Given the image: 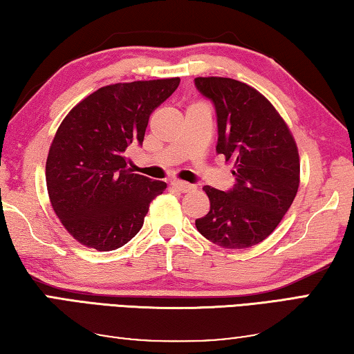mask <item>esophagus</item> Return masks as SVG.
Segmentation results:
<instances>
[{"instance_id": "34e87169", "label": "esophagus", "mask_w": 354, "mask_h": 354, "mask_svg": "<svg viewBox=\"0 0 354 354\" xmlns=\"http://www.w3.org/2000/svg\"><path fill=\"white\" fill-rule=\"evenodd\" d=\"M172 187L176 188L177 191H180V193H188V191H193L196 187L193 183H188V182H182V180H172Z\"/></svg>"}]
</instances>
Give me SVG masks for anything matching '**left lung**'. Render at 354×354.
<instances>
[{
    "mask_svg": "<svg viewBox=\"0 0 354 354\" xmlns=\"http://www.w3.org/2000/svg\"><path fill=\"white\" fill-rule=\"evenodd\" d=\"M194 86L215 106L216 152L235 161L234 187L204 188L210 212L196 227L221 248H251L277 227L297 196V144L274 106L251 86L221 77L194 78Z\"/></svg>",
    "mask_w": 354,
    "mask_h": 354,
    "instance_id": "obj_1",
    "label": "left lung"
}]
</instances>
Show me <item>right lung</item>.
<instances>
[{"label": "right lung", "mask_w": 354, "mask_h": 354, "mask_svg": "<svg viewBox=\"0 0 354 354\" xmlns=\"http://www.w3.org/2000/svg\"><path fill=\"white\" fill-rule=\"evenodd\" d=\"M180 78L105 86L66 115L46 158V189L75 240L97 251L129 243L166 183L133 174L125 152L141 144L150 114Z\"/></svg>", "instance_id": "add662e5"}]
</instances>
